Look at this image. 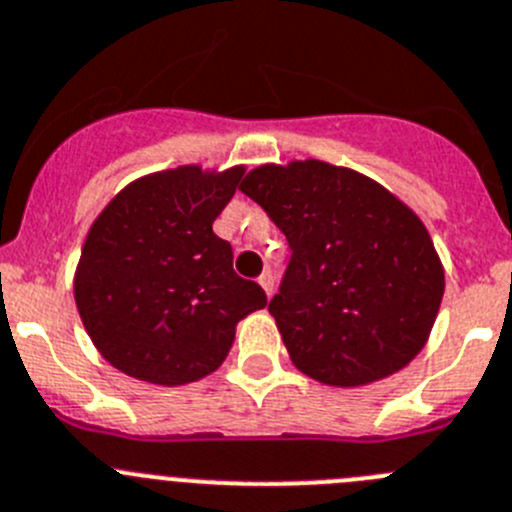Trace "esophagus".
<instances>
[{
    "label": "esophagus",
    "mask_w": 512,
    "mask_h": 512,
    "mask_svg": "<svg viewBox=\"0 0 512 512\" xmlns=\"http://www.w3.org/2000/svg\"><path fill=\"white\" fill-rule=\"evenodd\" d=\"M259 284L264 287L266 297H271V294H274V274H271V271H264V274L259 276Z\"/></svg>",
    "instance_id": "obj_1"
}]
</instances>
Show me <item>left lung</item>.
I'll return each mask as SVG.
<instances>
[{
  "label": "left lung",
  "instance_id": "left-lung-1",
  "mask_svg": "<svg viewBox=\"0 0 512 512\" xmlns=\"http://www.w3.org/2000/svg\"><path fill=\"white\" fill-rule=\"evenodd\" d=\"M238 190L292 248L269 312L302 373L353 388L416 358L437 320L444 271L401 200L317 159L256 167Z\"/></svg>",
  "mask_w": 512,
  "mask_h": 512
}]
</instances>
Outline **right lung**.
<instances>
[{
	"mask_svg": "<svg viewBox=\"0 0 512 512\" xmlns=\"http://www.w3.org/2000/svg\"><path fill=\"white\" fill-rule=\"evenodd\" d=\"M243 167H177L131 182L88 231L75 304L93 345L121 373L182 386L225 360L246 314L266 307L213 233Z\"/></svg>",
	"mask_w": 512,
	"mask_h": 512,
	"instance_id": "right-lung-1",
	"label": "right lung"
}]
</instances>
